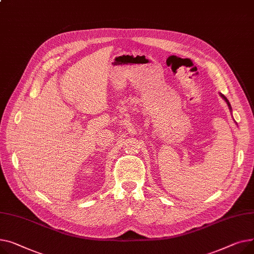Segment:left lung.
Wrapping results in <instances>:
<instances>
[{
    "mask_svg": "<svg viewBox=\"0 0 254 254\" xmlns=\"http://www.w3.org/2000/svg\"><path fill=\"white\" fill-rule=\"evenodd\" d=\"M220 96H221V97H222V98H223V99H225V100H226V102H227V103H228V106H229V108H230V110H232V108H231V104H230V102H229V100H228V99H227V97H226V96H225V95H222V94H221V93H220Z\"/></svg>",
    "mask_w": 254,
    "mask_h": 254,
    "instance_id": "8db88e82",
    "label": "left lung"
}]
</instances>
